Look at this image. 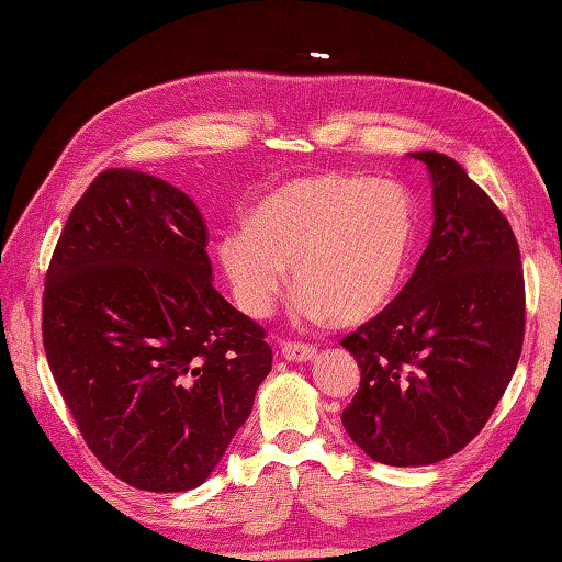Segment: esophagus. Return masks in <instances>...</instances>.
<instances>
[{
	"mask_svg": "<svg viewBox=\"0 0 562 562\" xmlns=\"http://www.w3.org/2000/svg\"><path fill=\"white\" fill-rule=\"evenodd\" d=\"M282 356L288 361H312L316 356V349L312 344H304V341H284L282 344Z\"/></svg>",
	"mask_w": 562,
	"mask_h": 562,
	"instance_id": "obj_1",
	"label": "esophagus"
}]
</instances>
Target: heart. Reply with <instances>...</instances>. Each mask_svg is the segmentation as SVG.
<instances>
[{
    "label": "heart",
    "mask_w": 562,
    "mask_h": 562,
    "mask_svg": "<svg viewBox=\"0 0 562 562\" xmlns=\"http://www.w3.org/2000/svg\"><path fill=\"white\" fill-rule=\"evenodd\" d=\"M415 236V203L401 183L319 171L265 193L248 226L221 233L218 260L250 316L270 312L292 265L302 288L294 312L353 326L381 314L401 292Z\"/></svg>",
    "instance_id": "heart-1"
}]
</instances>
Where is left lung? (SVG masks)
<instances>
[{"label": "left lung", "instance_id": "left-lung-1", "mask_svg": "<svg viewBox=\"0 0 562 562\" xmlns=\"http://www.w3.org/2000/svg\"><path fill=\"white\" fill-rule=\"evenodd\" d=\"M435 226L401 294L341 339L361 385L341 423L373 462L425 467L482 432L521 359L526 284L512 223L462 165L415 151Z\"/></svg>", "mask_w": 562, "mask_h": 562}]
</instances>
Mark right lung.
Here are the masks:
<instances>
[{
    "label": "right lung",
    "instance_id": "add662e5",
    "mask_svg": "<svg viewBox=\"0 0 562 562\" xmlns=\"http://www.w3.org/2000/svg\"><path fill=\"white\" fill-rule=\"evenodd\" d=\"M206 246L181 189L105 169L46 270L48 369L88 450L145 492L206 482L272 369L262 326L211 284Z\"/></svg>",
    "mask_w": 562,
    "mask_h": 562
}]
</instances>
